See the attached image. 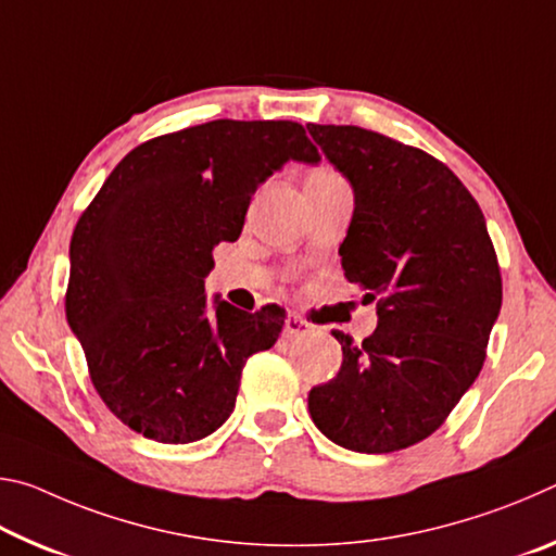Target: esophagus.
I'll use <instances>...</instances> for the list:
<instances>
[{"mask_svg": "<svg viewBox=\"0 0 556 556\" xmlns=\"http://www.w3.org/2000/svg\"><path fill=\"white\" fill-rule=\"evenodd\" d=\"M312 331V324H306L304 318L296 316V314H289L287 321H285V336L287 338H296V336H306Z\"/></svg>", "mask_w": 556, "mask_h": 556, "instance_id": "34e87169", "label": "esophagus"}]
</instances>
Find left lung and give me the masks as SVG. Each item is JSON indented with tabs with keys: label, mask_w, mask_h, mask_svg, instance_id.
Masks as SVG:
<instances>
[{
	"label": "left lung",
	"mask_w": 556,
	"mask_h": 556,
	"mask_svg": "<svg viewBox=\"0 0 556 556\" xmlns=\"http://www.w3.org/2000/svg\"><path fill=\"white\" fill-rule=\"evenodd\" d=\"M353 186L345 279L378 299V328L343 348L333 380L308 392L314 425L357 454L407 448L444 425L473 384L503 304L485 218L446 164L353 125H308Z\"/></svg>",
	"instance_id": "8db88e82"
}]
</instances>
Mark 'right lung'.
<instances>
[{
	"label": "right lung",
	"instance_id": "right-lung-1",
	"mask_svg": "<svg viewBox=\"0 0 556 556\" xmlns=\"http://www.w3.org/2000/svg\"><path fill=\"white\" fill-rule=\"evenodd\" d=\"M289 159L318 164L299 122L213 119L139 144L71 238L65 318L102 402L129 429L191 444L230 417L252 353L277 343L279 306L240 312L203 279L240 238L260 184Z\"/></svg>",
	"mask_w": 556,
	"mask_h": 556
}]
</instances>
